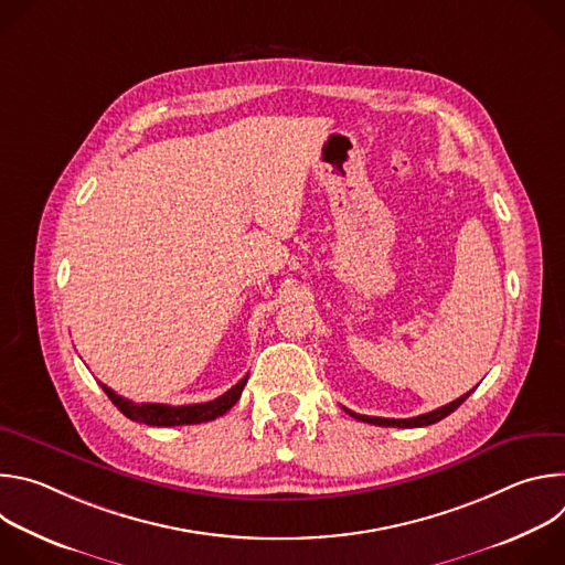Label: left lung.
Returning a JSON list of instances; mask_svg holds the SVG:
<instances>
[{"instance_id": "8db88e82", "label": "left lung", "mask_w": 565, "mask_h": 565, "mask_svg": "<svg viewBox=\"0 0 565 565\" xmlns=\"http://www.w3.org/2000/svg\"><path fill=\"white\" fill-rule=\"evenodd\" d=\"M473 391V388H471ZM471 391L469 393H465V395H460L458 399H454V402H449V405H445V407H440V409H434V412H429V414H423V416H416V418H405V420H395V418H375V416H362V414H355V412H351V409H347L344 407V412L349 414V416H353L355 420H362V423H369V425H377V427H427V425H434V423H438V420H443V418H447L451 412H456L462 402L471 395Z\"/></svg>"}]
</instances>
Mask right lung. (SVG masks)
Here are the masks:
<instances>
[{"instance_id": "1", "label": "right lung", "mask_w": 565, "mask_h": 565, "mask_svg": "<svg viewBox=\"0 0 565 565\" xmlns=\"http://www.w3.org/2000/svg\"><path fill=\"white\" fill-rule=\"evenodd\" d=\"M246 382H248V375L241 377L230 391H225L223 395L210 402H201V405H183V407L156 405V402H142V405H138V402H131L118 395L116 391H111L107 384H100V386L105 388V393L109 395L114 405L120 409V414H125L129 420L142 423L149 427H181V425H201L230 412L236 405V399L241 397V391H244Z\"/></svg>"}]
</instances>
